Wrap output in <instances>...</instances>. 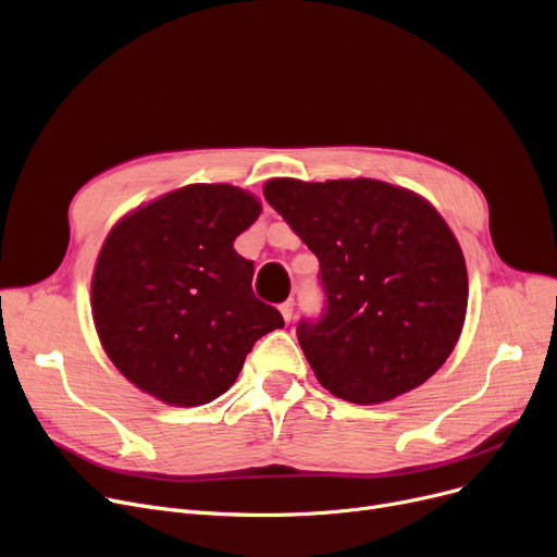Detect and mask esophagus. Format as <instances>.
I'll use <instances>...</instances> for the list:
<instances>
[{"mask_svg": "<svg viewBox=\"0 0 557 557\" xmlns=\"http://www.w3.org/2000/svg\"><path fill=\"white\" fill-rule=\"evenodd\" d=\"M281 314H283V320L289 324L293 322V314H295V299H287V301H283L281 304Z\"/></svg>", "mask_w": 557, "mask_h": 557, "instance_id": "esophagus-1", "label": "esophagus"}]
</instances>
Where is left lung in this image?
Masks as SVG:
<instances>
[{
  "mask_svg": "<svg viewBox=\"0 0 557 557\" xmlns=\"http://www.w3.org/2000/svg\"><path fill=\"white\" fill-rule=\"evenodd\" d=\"M264 199L320 260L326 295L297 337L337 399L372 406L426 383L462 333V249L419 195L374 178H272Z\"/></svg>",
  "mask_w": 557,
  "mask_h": 557,
  "instance_id": "1",
  "label": "left lung"
}]
</instances>
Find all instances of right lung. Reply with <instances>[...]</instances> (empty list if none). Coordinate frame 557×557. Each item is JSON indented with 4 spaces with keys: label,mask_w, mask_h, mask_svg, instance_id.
<instances>
[{
    "label": "right lung",
    "mask_w": 557,
    "mask_h": 557,
    "mask_svg": "<svg viewBox=\"0 0 557 557\" xmlns=\"http://www.w3.org/2000/svg\"><path fill=\"white\" fill-rule=\"evenodd\" d=\"M260 201L228 183H193L122 218L92 274L101 347L143 392L203 406L240 374L256 339L283 329L253 297V262L233 249Z\"/></svg>",
    "instance_id": "add662e5"
}]
</instances>
